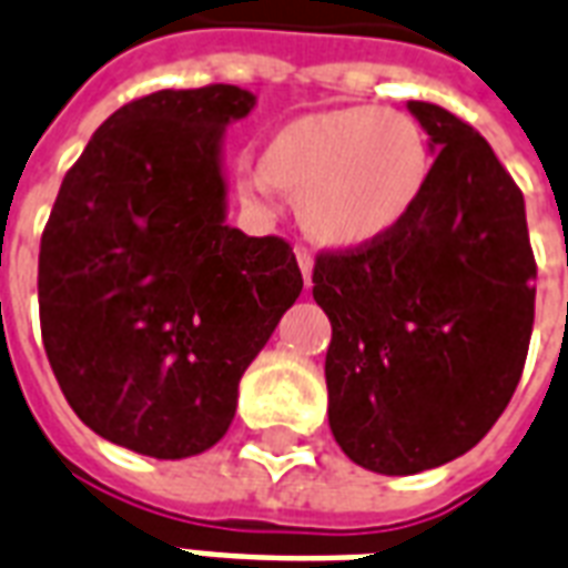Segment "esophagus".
<instances>
[{"mask_svg":"<svg viewBox=\"0 0 568 568\" xmlns=\"http://www.w3.org/2000/svg\"><path fill=\"white\" fill-rule=\"evenodd\" d=\"M296 261H298V270H302V275H305V284L311 287V272H314V254H311V248H305V245H296Z\"/></svg>","mask_w":568,"mask_h":568,"instance_id":"34e87169","label":"esophagus"}]
</instances>
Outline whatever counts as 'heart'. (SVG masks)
<instances>
[{
    "label": "heart",
    "mask_w": 568,
    "mask_h": 568,
    "mask_svg": "<svg viewBox=\"0 0 568 568\" xmlns=\"http://www.w3.org/2000/svg\"><path fill=\"white\" fill-rule=\"evenodd\" d=\"M429 171L433 153L415 118L371 103L337 105L275 130L243 195L298 192V213L316 240L364 245L406 222Z\"/></svg>",
    "instance_id": "obj_1"
}]
</instances>
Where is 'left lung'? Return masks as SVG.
Segmentation results:
<instances>
[{
    "instance_id": "8db88e82",
    "label": "left lung",
    "mask_w": 568,
    "mask_h": 568,
    "mask_svg": "<svg viewBox=\"0 0 568 568\" xmlns=\"http://www.w3.org/2000/svg\"><path fill=\"white\" fill-rule=\"evenodd\" d=\"M435 162L382 240L323 248L314 298L332 320L328 424L376 474H417L471 450L507 408L534 332L525 197L468 121L408 103Z\"/></svg>"
}]
</instances>
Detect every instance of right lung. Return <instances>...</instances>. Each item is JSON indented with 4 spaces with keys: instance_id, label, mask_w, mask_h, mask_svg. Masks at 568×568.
I'll return each mask as SVG.
<instances>
[{
    "instance_id": "add662e5",
    "label": "right lung",
    "mask_w": 568,
    "mask_h": 568,
    "mask_svg": "<svg viewBox=\"0 0 568 568\" xmlns=\"http://www.w3.org/2000/svg\"><path fill=\"white\" fill-rule=\"evenodd\" d=\"M236 85L121 105L61 180L38 257L43 349L79 420L126 450L213 447L236 388L302 293L293 245L224 224Z\"/></svg>"
}]
</instances>
